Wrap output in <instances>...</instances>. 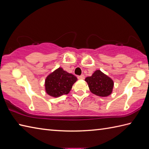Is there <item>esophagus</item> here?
<instances>
[{"label":"esophagus","instance_id":"1","mask_svg":"<svg viewBox=\"0 0 149 149\" xmlns=\"http://www.w3.org/2000/svg\"><path fill=\"white\" fill-rule=\"evenodd\" d=\"M77 78H78L79 80H83V79H84V75H79V76L77 77Z\"/></svg>","mask_w":149,"mask_h":149}]
</instances>
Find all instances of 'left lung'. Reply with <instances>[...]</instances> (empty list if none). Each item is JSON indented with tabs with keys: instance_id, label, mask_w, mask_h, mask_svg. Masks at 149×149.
Wrapping results in <instances>:
<instances>
[{
	"instance_id": "1",
	"label": "left lung",
	"mask_w": 149,
	"mask_h": 149,
	"mask_svg": "<svg viewBox=\"0 0 149 149\" xmlns=\"http://www.w3.org/2000/svg\"><path fill=\"white\" fill-rule=\"evenodd\" d=\"M85 81L91 92L97 96L107 97L112 93L113 80L99 70L95 72L91 76L87 77Z\"/></svg>"
}]
</instances>
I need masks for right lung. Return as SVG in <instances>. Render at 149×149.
Here are the masks:
<instances>
[{
	"instance_id": "obj_1",
	"label": "right lung",
	"mask_w": 149,
	"mask_h": 149,
	"mask_svg": "<svg viewBox=\"0 0 149 149\" xmlns=\"http://www.w3.org/2000/svg\"><path fill=\"white\" fill-rule=\"evenodd\" d=\"M77 81V78L75 75L69 74L62 68H59L46 78V92L54 97L68 94L72 89V85Z\"/></svg>"
}]
</instances>
